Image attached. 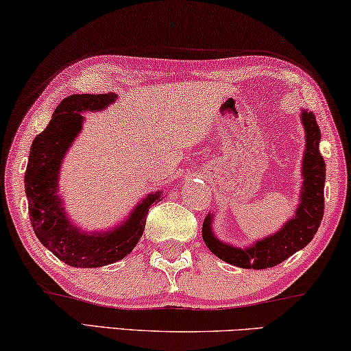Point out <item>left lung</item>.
I'll return each instance as SVG.
<instances>
[{
	"label": "left lung",
	"mask_w": 351,
	"mask_h": 351,
	"mask_svg": "<svg viewBox=\"0 0 351 351\" xmlns=\"http://www.w3.org/2000/svg\"><path fill=\"white\" fill-rule=\"evenodd\" d=\"M304 130V153L302 162V191H300L295 214L274 234L254 241L248 247H234L220 241L213 231L214 213L203 221V241L217 258L241 269L263 270L281 264L298 250L313 241L324 217L326 165L320 154V128L311 110L300 114Z\"/></svg>",
	"instance_id": "obj_1"
}]
</instances>
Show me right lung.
Instances as JSON below:
<instances>
[{
    "instance_id": "1",
    "label": "right lung",
    "mask_w": 351,
    "mask_h": 351,
    "mask_svg": "<svg viewBox=\"0 0 351 351\" xmlns=\"http://www.w3.org/2000/svg\"><path fill=\"white\" fill-rule=\"evenodd\" d=\"M114 92L99 95H70L60 101L48 126L31 145L25 173L27 213L38 241L56 258L71 267L93 269L109 265L130 254L145 230L152 204L164 191L147 193L121 223L106 231H84L66 215L59 195V173L66 152L84 125V112H99L117 101Z\"/></svg>"
}]
</instances>
